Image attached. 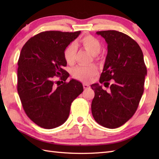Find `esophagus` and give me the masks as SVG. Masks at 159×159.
<instances>
[{
  "instance_id": "34e87169",
  "label": "esophagus",
  "mask_w": 159,
  "mask_h": 159,
  "mask_svg": "<svg viewBox=\"0 0 159 159\" xmlns=\"http://www.w3.org/2000/svg\"><path fill=\"white\" fill-rule=\"evenodd\" d=\"M83 88L85 89H89V87H90L89 85H87V84H85V83H83Z\"/></svg>"
}]
</instances>
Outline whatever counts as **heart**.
Instances as JSON below:
<instances>
[{
	"instance_id": "1",
	"label": "heart",
	"mask_w": 159,
	"mask_h": 159,
	"mask_svg": "<svg viewBox=\"0 0 159 159\" xmlns=\"http://www.w3.org/2000/svg\"><path fill=\"white\" fill-rule=\"evenodd\" d=\"M78 42L87 51L92 54L94 59L98 60L99 59L98 54L102 48V45L96 38L91 35H86L83 36ZM76 53V48L74 44L67 46L63 52V57L66 61L69 64L73 63L75 59ZM97 73L98 67L95 65L89 66H79L74 67L72 71V74L74 78L86 83L91 81L92 78L96 76Z\"/></svg>"
}]
</instances>
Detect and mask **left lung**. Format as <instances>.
<instances>
[{"label": "left lung", "mask_w": 159, "mask_h": 159, "mask_svg": "<svg viewBox=\"0 0 159 159\" xmlns=\"http://www.w3.org/2000/svg\"><path fill=\"white\" fill-rule=\"evenodd\" d=\"M96 33L105 39L108 49L100 83L112 79L114 83L109 93L99 84L91 85L95 93L92 113L100 125L116 128L129 120L137 111L143 93L147 68L142 50L130 37L113 30Z\"/></svg>", "instance_id": "left-lung-1"}]
</instances>
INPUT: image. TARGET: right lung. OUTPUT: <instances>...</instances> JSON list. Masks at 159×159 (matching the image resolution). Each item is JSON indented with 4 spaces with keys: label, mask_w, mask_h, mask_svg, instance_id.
I'll return each mask as SVG.
<instances>
[{
    "label": "right lung",
    "mask_w": 159,
    "mask_h": 159,
    "mask_svg": "<svg viewBox=\"0 0 159 159\" xmlns=\"http://www.w3.org/2000/svg\"><path fill=\"white\" fill-rule=\"evenodd\" d=\"M80 33H39L30 38L20 52L17 89L26 116L40 127L52 129L62 125L69 116L71 104L83 92L80 82H66L69 73L63 69L67 66L64 50ZM54 76H59L64 84L55 83Z\"/></svg>",
    "instance_id": "obj_1"
}]
</instances>
